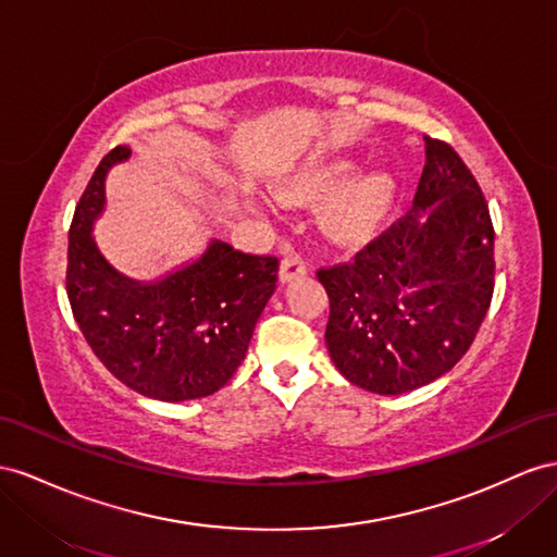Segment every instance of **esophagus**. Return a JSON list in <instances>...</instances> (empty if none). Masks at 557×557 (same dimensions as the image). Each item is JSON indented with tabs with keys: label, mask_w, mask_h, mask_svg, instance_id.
<instances>
[{
	"label": "esophagus",
	"mask_w": 557,
	"mask_h": 557,
	"mask_svg": "<svg viewBox=\"0 0 557 557\" xmlns=\"http://www.w3.org/2000/svg\"><path fill=\"white\" fill-rule=\"evenodd\" d=\"M308 273V261L304 259L301 253H287L282 259V265H280V280L282 282H292L296 277H304Z\"/></svg>",
	"instance_id": "esophagus-1"
}]
</instances>
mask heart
<instances>
[{
	"label": "heart",
	"mask_w": 557,
	"mask_h": 557,
	"mask_svg": "<svg viewBox=\"0 0 557 557\" xmlns=\"http://www.w3.org/2000/svg\"><path fill=\"white\" fill-rule=\"evenodd\" d=\"M355 174V164L348 160H336L326 164H312L294 176L284 197L289 202L312 205L324 202V225L338 242H360L372 235L374 227L386 213L391 185L383 176H360Z\"/></svg>",
	"instance_id": "heart-1"
}]
</instances>
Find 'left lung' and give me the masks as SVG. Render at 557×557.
Here are the masks:
<instances>
[{"instance_id": "obj_1", "label": "left lung", "mask_w": 557, "mask_h": 557, "mask_svg": "<svg viewBox=\"0 0 557 557\" xmlns=\"http://www.w3.org/2000/svg\"><path fill=\"white\" fill-rule=\"evenodd\" d=\"M414 207L346 263L320 268L326 348L355 386H425L473 344L494 294V225L475 176L449 143L423 136Z\"/></svg>"}]
</instances>
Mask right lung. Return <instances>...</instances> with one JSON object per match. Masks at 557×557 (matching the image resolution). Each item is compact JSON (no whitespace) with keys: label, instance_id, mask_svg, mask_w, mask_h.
<instances>
[{"label":"right lung","instance_id":"right-lung-1","mask_svg":"<svg viewBox=\"0 0 557 557\" xmlns=\"http://www.w3.org/2000/svg\"><path fill=\"white\" fill-rule=\"evenodd\" d=\"M132 154L112 148L82 193L67 235L65 289L94 355L132 391L162 403L207 397L233 379L277 284V256L213 239L193 265L160 282L120 275L96 249L108 169Z\"/></svg>","mask_w":557,"mask_h":557}]
</instances>
